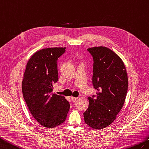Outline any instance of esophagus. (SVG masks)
<instances>
[{"instance_id": "obj_1", "label": "esophagus", "mask_w": 149, "mask_h": 149, "mask_svg": "<svg viewBox=\"0 0 149 149\" xmlns=\"http://www.w3.org/2000/svg\"><path fill=\"white\" fill-rule=\"evenodd\" d=\"M71 100L72 102H75L77 101V100H78V97H71Z\"/></svg>"}]
</instances>
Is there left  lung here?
Segmentation results:
<instances>
[{"label": "left lung", "mask_w": 149, "mask_h": 149, "mask_svg": "<svg viewBox=\"0 0 149 149\" xmlns=\"http://www.w3.org/2000/svg\"><path fill=\"white\" fill-rule=\"evenodd\" d=\"M93 57L92 84L96 95L88 97L84 120L95 130L108 126L124 104L128 88L126 69L122 59L104 47L87 49Z\"/></svg>", "instance_id": "1"}]
</instances>
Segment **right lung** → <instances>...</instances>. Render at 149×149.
<instances>
[{
  "instance_id": "1",
  "label": "right lung",
  "mask_w": 149,
  "mask_h": 149,
  "mask_svg": "<svg viewBox=\"0 0 149 149\" xmlns=\"http://www.w3.org/2000/svg\"><path fill=\"white\" fill-rule=\"evenodd\" d=\"M65 48H48L36 52L29 59L22 81L23 96L32 116L48 128L65 120L70 104L63 95L52 93L58 81V58Z\"/></svg>"
}]
</instances>
